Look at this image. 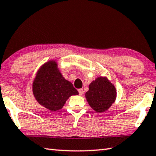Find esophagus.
Returning <instances> with one entry per match:
<instances>
[{
  "label": "esophagus",
  "mask_w": 156,
  "mask_h": 156,
  "mask_svg": "<svg viewBox=\"0 0 156 156\" xmlns=\"http://www.w3.org/2000/svg\"><path fill=\"white\" fill-rule=\"evenodd\" d=\"M78 91H79V94H80V95H82L83 94V90L82 89V88H80V89H79Z\"/></svg>",
  "instance_id": "1"
}]
</instances>
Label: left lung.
Instances as JSON below:
<instances>
[{
  "instance_id": "obj_1",
  "label": "left lung",
  "mask_w": 156,
  "mask_h": 156,
  "mask_svg": "<svg viewBox=\"0 0 156 156\" xmlns=\"http://www.w3.org/2000/svg\"><path fill=\"white\" fill-rule=\"evenodd\" d=\"M86 98L93 109L103 112L109 108L115 101L116 90L113 84L105 77L97 78L89 85Z\"/></svg>"
}]
</instances>
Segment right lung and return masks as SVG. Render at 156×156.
I'll use <instances>...</instances> for the list:
<instances>
[{
    "instance_id": "right-lung-1",
    "label": "right lung",
    "mask_w": 156,
    "mask_h": 156,
    "mask_svg": "<svg viewBox=\"0 0 156 156\" xmlns=\"http://www.w3.org/2000/svg\"><path fill=\"white\" fill-rule=\"evenodd\" d=\"M33 92L40 105L53 112L62 109L71 95L79 94L73 83L62 76L54 61L47 62L38 70Z\"/></svg>"
}]
</instances>
